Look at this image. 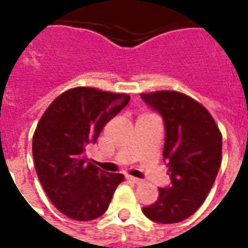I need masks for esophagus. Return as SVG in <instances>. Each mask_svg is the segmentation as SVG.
Listing matches in <instances>:
<instances>
[{
	"mask_svg": "<svg viewBox=\"0 0 248 248\" xmlns=\"http://www.w3.org/2000/svg\"><path fill=\"white\" fill-rule=\"evenodd\" d=\"M126 179H127V181H130V182H134V183H137V185H140V183L143 182V181H142V179H140V178L131 177V175H126Z\"/></svg>",
	"mask_w": 248,
	"mask_h": 248,
	"instance_id": "obj_1",
	"label": "esophagus"
}]
</instances>
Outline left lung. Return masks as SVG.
<instances>
[{"label":"left lung","instance_id":"left-lung-1","mask_svg":"<svg viewBox=\"0 0 248 248\" xmlns=\"http://www.w3.org/2000/svg\"><path fill=\"white\" fill-rule=\"evenodd\" d=\"M142 99L163 117V158L171 186L159 188L155 202L142 208L163 224L182 222L202 206L222 162V133L202 103L172 90L142 93Z\"/></svg>","mask_w":248,"mask_h":248}]
</instances>
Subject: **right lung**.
I'll list each match as a JSON object with an SVG mask.
<instances>
[{"instance_id":"1","label":"right lung","mask_w":248,"mask_h":248,"mask_svg":"<svg viewBox=\"0 0 248 248\" xmlns=\"http://www.w3.org/2000/svg\"><path fill=\"white\" fill-rule=\"evenodd\" d=\"M129 101L124 93L78 86L58 95L42 114L33 134L35 171L46 195L67 218H99L124 182V174H108L89 162L85 149Z\"/></svg>"}]
</instances>
